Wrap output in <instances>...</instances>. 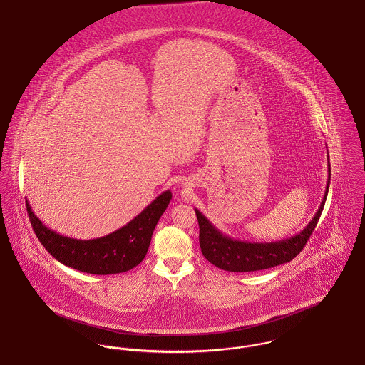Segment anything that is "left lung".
Instances as JSON below:
<instances>
[{"label": "left lung", "mask_w": 365, "mask_h": 365, "mask_svg": "<svg viewBox=\"0 0 365 365\" xmlns=\"http://www.w3.org/2000/svg\"><path fill=\"white\" fill-rule=\"evenodd\" d=\"M330 178L331 167L329 160V179L319 210L314 213L312 220L302 231L290 238L277 242H246L232 240L213 226L198 209H194L198 219L200 246L204 257L217 268L230 272L260 271L293 260L304 249L305 243L308 242L320 219L329 194Z\"/></svg>", "instance_id": "8db88e82"}]
</instances>
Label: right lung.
Returning <instances> with one entry per match:
<instances>
[{"mask_svg": "<svg viewBox=\"0 0 365 365\" xmlns=\"http://www.w3.org/2000/svg\"><path fill=\"white\" fill-rule=\"evenodd\" d=\"M173 192H161L122 228L93 240H75L57 234L45 226L26 200L27 213L39 242L61 264L93 275L122 274L137 267L145 259L152 234L165 212Z\"/></svg>", "mask_w": 365, "mask_h": 365, "instance_id": "obj_1", "label": "right lung"}]
</instances>
